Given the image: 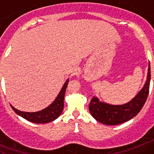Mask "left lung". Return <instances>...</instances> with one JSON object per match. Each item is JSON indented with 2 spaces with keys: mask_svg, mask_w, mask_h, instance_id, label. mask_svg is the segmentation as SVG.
I'll return each instance as SVG.
<instances>
[{
  "mask_svg": "<svg viewBox=\"0 0 154 154\" xmlns=\"http://www.w3.org/2000/svg\"><path fill=\"white\" fill-rule=\"evenodd\" d=\"M150 82V65L149 63L147 80L143 88L137 95L126 104L112 105L101 102L98 98L93 97L89 104L91 114L97 121L105 125H115L129 121L138 114L145 104L149 94Z\"/></svg>",
  "mask_w": 154,
  "mask_h": 154,
  "instance_id": "obj_1",
  "label": "left lung"
}]
</instances>
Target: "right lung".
<instances>
[{"mask_svg":"<svg viewBox=\"0 0 154 154\" xmlns=\"http://www.w3.org/2000/svg\"><path fill=\"white\" fill-rule=\"evenodd\" d=\"M68 82H69V80L65 82L55 101L43 110L37 112H25L14 109L11 105V106L16 114H18V116H21L28 121L34 122V123H47L49 122L53 121L60 116L63 110L64 95H65Z\"/></svg>","mask_w":154,"mask_h":154,"instance_id":"obj_1","label":"right lung"}]
</instances>
